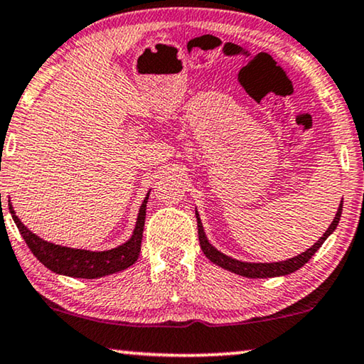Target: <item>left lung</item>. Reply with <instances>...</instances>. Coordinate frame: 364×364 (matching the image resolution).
I'll return each mask as SVG.
<instances>
[{"mask_svg":"<svg viewBox=\"0 0 364 364\" xmlns=\"http://www.w3.org/2000/svg\"><path fill=\"white\" fill-rule=\"evenodd\" d=\"M341 208H343V203H340L338 212L335 215V220L331 221V225L328 226V230L325 231L322 238H320L317 243H315L312 247H309L307 251H304L302 255H299L292 259L287 261H281V262H243V261H236L233 257H228L223 252H220L218 250L208 243L207 236H205L203 226L200 223L198 213L197 215V226H198V240H200V247H202L203 255L208 257L210 261L215 262V264L223 267L226 271H231L235 274H240V276L245 277H252V279H259V277H276V276H286V274H291L294 271H297L299 267H302L305 262H309L310 257H312L320 246L325 243V240L333 233L336 225H338L340 217H341Z\"/></svg>","mask_w":364,"mask_h":364,"instance_id":"obj_1","label":"left lung"}]
</instances>
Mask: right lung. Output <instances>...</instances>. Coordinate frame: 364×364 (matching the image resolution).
Returning a JSON list of instances; mask_svg holds the SVG:
<instances>
[{
  "label": "right lung",
  "instance_id": "1",
  "mask_svg": "<svg viewBox=\"0 0 364 364\" xmlns=\"http://www.w3.org/2000/svg\"><path fill=\"white\" fill-rule=\"evenodd\" d=\"M147 197H149V195H147ZM147 197L144 198V202L139 208L138 221H136V228L133 236H131V240L126 241L124 245L108 251L73 250V247L47 243V241L41 240L38 235H34L33 231L26 228V226L21 223V220L16 217V212L13 210L11 203L8 205L9 212L13 215L14 223L18 226L19 233L24 238L26 245L29 246L33 255L38 257L47 269L70 277L97 279L108 276V274L123 271L138 261L141 252V241H143Z\"/></svg>",
  "mask_w": 364,
  "mask_h": 364
}]
</instances>
